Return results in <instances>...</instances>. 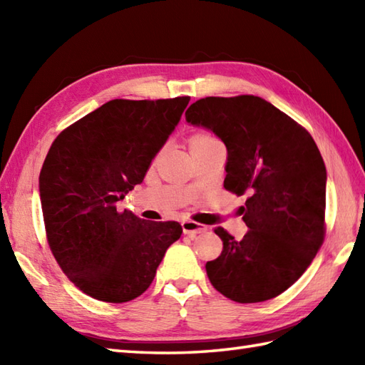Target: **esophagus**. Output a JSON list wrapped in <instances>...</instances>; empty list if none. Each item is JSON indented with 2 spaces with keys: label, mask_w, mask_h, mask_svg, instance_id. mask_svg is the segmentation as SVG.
I'll return each instance as SVG.
<instances>
[{
  "label": "esophagus",
  "mask_w": 365,
  "mask_h": 365,
  "mask_svg": "<svg viewBox=\"0 0 365 365\" xmlns=\"http://www.w3.org/2000/svg\"><path fill=\"white\" fill-rule=\"evenodd\" d=\"M182 229H183V234L191 237V238L199 235V234H202V232L207 230L205 226H200V224H197L195 221H182Z\"/></svg>",
  "instance_id": "1"
}]
</instances>
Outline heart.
I'll list each match as a JSON object with an SVG mask.
<instances>
[{
    "label": "heart",
    "instance_id": "obj_1",
    "mask_svg": "<svg viewBox=\"0 0 365 365\" xmlns=\"http://www.w3.org/2000/svg\"><path fill=\"white\" fill-rule=\"evenodd\" d=\"M212 143H216V139L208 135V133H195L191 136L190 139V144H191V149H196V147H202V145H207V144H212Z\"/></svg>",
    "mask_w": 365,
    "mask_h": 365
}]
</instances>
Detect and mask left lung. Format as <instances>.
Instances as JSON below:
<instances>
[{
  "mask_svg": "<svg viewBox=\"0 0 365 365\" xmlns=\"http://www.w3.org/2000/svg\"><path fill=\"white\" fill-rule=\"evenodd\" d=\"M185 119L221 139L224 188L247 195L240 212L250 230L235 240L215 229L222 252L207 262L208 279L243 304L277 297L311 265L324 238L327 168L319 147L292 118L254 96L200 98Z\"/></svg>",
  "mask_w": 365,
  "mask_h": 365,
  "instance_id": "obj_1",
  "label": "left lung"
}]
</instances>
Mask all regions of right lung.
<instances>
[{
    "label": "right lung",
    "instance_id": "right-lung-1",
    "mask_svg": "<svg viewBox=\"0 0 365 365\" xmlns=\"http://www.w3.org/2000/svg\"><path fill=\"white\" fill-rule=\"evenodd\" d=\"M190 97L111 100L66 128L38 177L46 238L67 277L89 297L127 302L152 284L175 221L153 222L118 202L143 183Z\"/></svg>",
    "mask_w": 365,
    "mask_h": 365
}]
</instances>
